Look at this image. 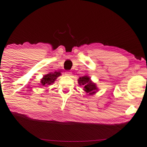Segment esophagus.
I'll use <instances>...</instances> for the list:
<instances>
[{"label":"esophagus","instance_id":"esophagus-1","mask_svg":"<svg viewBox=\"0 0 147 147\" xmlns=\"http://www.w3.org/2000/svg\"><path fill=\"white\" fill-rule=\"evenodd\" d=\"M65 75H66V76H71V75H72V73H71V71H66Z\"/></svg>","mask_w":147,"mask_h":147}]
</instances>
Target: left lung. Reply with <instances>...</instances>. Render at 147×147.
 <instances>
[{
	"instance_id": "8db88e82",
	"label": "left lung",
	"mask_w": 147,
	"mask_h": 147,
	"mask_svg": "<svg viewBox=\"0 0 147 147\" xmlns=\"http://www.w3.org/2000/svg\"><path fill=\"white\" fill-rule=\"evenodd\" d=\"M78 83L79 84L80 86L82 85L84 86V91L89 95L94 94L98 90L96 84L92 82L90 77L87 76L80 77L78 80Z\"/></svg>"
}]
</instances>
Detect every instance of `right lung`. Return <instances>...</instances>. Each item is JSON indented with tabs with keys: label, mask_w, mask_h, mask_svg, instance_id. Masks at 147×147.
<instances>
[{
	"label": "right lung",
	"mask_w": 147,
	"mask_h": 147,
	"mask_svg": "<svg viewBox=\"0 0 147 147\" xmlns=\"http://www.w3.org/2000/svg\"><path fill=\"white\" fill-rule=\"evenodd\" d=\"M60 76V72H57V71H55V72L54 73L51 72L48 74L46 75V76H44L42 79H41L40 82L44 86H50L55 82L56 79H57V77H58Z\"/></svg>",
	"instance_id": "1"
}]
</instances>
